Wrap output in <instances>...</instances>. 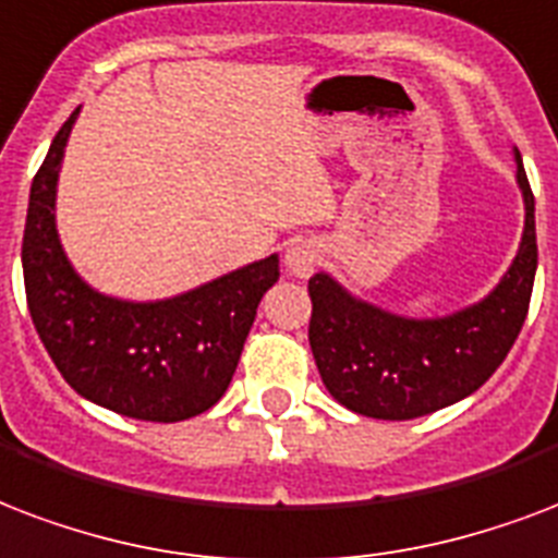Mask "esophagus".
Instances as JSON below:
<instances>
[{"label":"esophagus","instance_id":"esophagus-1","mask_svg":"<svg viewBox=\"0 0 558 558\" xmlns=\"http://www.w3.org/2000/svg\"><path fill=\"white\" fill-rule=\"evenodd\" d=\"M287 269L295 275V278H310L313 269H316L318 263V248L313 242H295V245H289L287 248Z\"/></svg>","mask_w":558,"mask_h":558}]
</instances>
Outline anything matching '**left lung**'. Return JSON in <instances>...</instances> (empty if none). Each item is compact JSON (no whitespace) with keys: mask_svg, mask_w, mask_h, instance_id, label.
I'll return each mask as SVG.
<instances>
[{"mask_svg":"<svg viewBox=\"0 0 558 558\" xmlns=\"http://www.w3.org/2000/svg\"><path fill=\"white\" fill-rule=\"evenodd\" d=\"M515 160L524 236L509 271L477 304L441 318H407L360 301L325 271L310 278V348L342 407L368 418H418L477 392L504 363L524 327L538 266L535 198L518 148Z\"/></svg>","mask_w":558,"mask_h":558,"instance_id":"left-lung-1","label":"left lung"}]
</instances>
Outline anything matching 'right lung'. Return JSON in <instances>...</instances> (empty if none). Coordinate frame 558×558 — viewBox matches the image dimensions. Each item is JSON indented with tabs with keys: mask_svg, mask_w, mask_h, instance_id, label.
Listing matches in <instances>:
<instances>
[{
	"mask_svg": "<svg viewBox=\"0 0 558 558\" xmlns=\"http://www.w3.org/2000/svg\"><path fill=\"white\" fill-rule=\"evenodd\" d=\"M78 110L54 134L28 195L23 278L28 313L72 389L140 421L202 415L231 383L257 304L278 283V254L163 301L101 295L78 278L54 228L63 148Z\"/></svg>",
	"mask_w": 558,
	"mask_h": 558,
	"instance_id": "obj_1",
	"label": "right lung"
}]
</instances>
